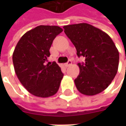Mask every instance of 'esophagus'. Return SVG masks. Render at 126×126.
<instances>
[{
    "label": "esophagus",
    "instance_id": "esophagus-1",
    "mask_svg": "<svg viewBox=\"0 0 126 126\" xmlns=\"http://www.w3.org/2000/svg\"><path fill=\"white\" fill-rule=\"evenodd\" d=\"M71 64H72V62H71V61L69 60L66 64H64V65H65L66 67H68V66H69L71 65Z\"/></svg>",
    "mask_w": 126,
    "mask_h": 126
}]
</instances>
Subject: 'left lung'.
<instances>
[{
    "mask_svg": "<svg viewBox=\"0 0 126 126\" xmlns=\"http://www.w3.org/2000/svg\"><path fill=\"white\" fill-rule=\"evenodd\" d=\"M63 28L75 46L78 57H85L84 63L78 64L80 73L74 80L76 88L88 96L99 94L109 86L117 73L118 49L107 33L89 24Z\"/></svg>",
    "mask_w": 126,
    "mask_h": 126,
    "instance_id": "obj_1",
    "label": "left lung"
}]
</instances>
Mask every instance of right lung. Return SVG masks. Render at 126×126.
I'll return each instance as SVG.
<instances>
[{
	"mask_svg": "<svg viewBox=\"0 0 126 126\" xmlns=\"http://www.w3.org/2000/svg\"><path fill=\"white\" fill-rule=\"evenodd\" d=\"M57 26L41 25L25 33L17 43L12 61L18 79L26 89L39 97L57 93L64 74L53 62L46 64L55 37L62 32Z\"/></svg>",
	"mask_w": 126,
	"mask_h": 126,
	"instance_id": "1",
	"label": "right lung"
}]
</instances>
